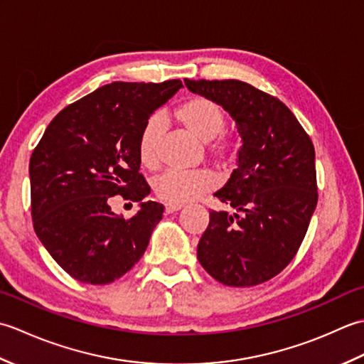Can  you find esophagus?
<instances>
[{"mask_svg":"<svg viewBox=\"0 0 364 364\" xmlns=\"http://www.w3.org/2000/svg\"><path fill=\"white\" fill-rule=\"evenodd\" d=\"M181 208H183V205H176V203H166V205H164V211H166V214H172V213L180 211Z\"/></svg>","mask_w":364,"mask_h":364,"instance_id":"1","label":"esophagus"}]
</instances>
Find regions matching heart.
<instances>
[{
	"mask_svg": "<svg viewBox=\"0 0 364 364\" xmlns=\"http://www.w3.org/2000/svg\"><path fill=\"white\" fill-rule=\"evenodd\" d=\"M173 115L192 136L198 141L208 142V154L215 164L227 166L235 159L237 145L233 137L222 133L225 127V114L211 98L202 95L189 97L176 106ZM161 136V117L150 115L144 122L137 137V156L145 168H154L158 164ZM215 186H218V180L214 173L206 168L194 170V172L167 170L154 181V192L167 203L181 205L198 198Z\"/></svg>",
	"mask_w": 364,
	"mask_h": 364,
	"instance_id": "obj_1",
	"label": "heart"
}]
</instances>
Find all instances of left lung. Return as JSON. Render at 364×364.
Here are the masks:
<instances>
[{
  "mask_svg": "<svg viewBox=\"0 0 364 364\" xmlns=\"http://www.w3.org/2000/svg\"><path fill=\"white\" fill-rule=\"evenodd\" d=\"M184 84L228 111L242 139L237 168L214 194L236 213L210 211L197 258L227 286L264 283L296 257L318 205L314 145L288 106L250 84Z\"/></svg>",
  "mask_w": 364,
  "mask_h": 364,
  "instance_id": "obj_1",
  "label": "left lung"
}]
</instances>
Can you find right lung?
<instances>
[{"label":"right lung","instance_id":"right-lung-1","mask_svg":"<svg viewBox=\"0 0 364 364\" xmlns=\"http://www.w3.org/2000/svg\"><path fill=\"white\" fill-rule=\"evenodd\" d=\"M183 86L115 81L64 107L29 161L36 235L75 280L107 284L142 258L164 206L144 202L150 186L139 172L144 122ZM122 196L141 210L123 220L110 210Z\"/></svg>","mask_w":364,"mask_h":364}]
</instances>
